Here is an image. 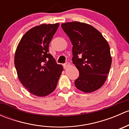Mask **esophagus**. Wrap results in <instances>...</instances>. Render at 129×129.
I'll return each mask as SVG.
<instances>
[{
    "instance_id": "esophagus-1",
    "label": "esophagus",
    "mask_w": 129,
    "mask_h": 129,
    "mask_svg": "<svg viewBox=\"0 0 129 129\" xmlns=\"http://www.w3.org/2000/svg\"><path fill=\"white\" fill-rule=\"evenodd\" d=\"M63 68L64 69L67 68V67H69L70 66V63L69 62H66V63H64V64L63 65Z\"/></svg>"
}]
</instances>
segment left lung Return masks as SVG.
<instances>
[{"label": "left lung", "mask_w": 129, "mask_h": 129, "mask_svg": "<svg viewBox=\"0 0 129 129\" xmlns=\"http://www.w3.org/2000/svg\"><path fill=\"white\" fill-rule=\"evenodd\" d=\"M61 26L72 42V62L79 71L75 87L85 93L99 89L112 63L107 41L99 31L85 23L72 22Z\"/></svg>", "instance_id": "8db88e82"}]
</instances>
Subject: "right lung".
<instances>
[{
  "mask_svg": "<svg viewBox=\"0 0 129 129\" xmlns=\"http://www.w3.org/2000/svg\"><path fill=\"white\" fill-rule=\"evenodd\" d=\"M59 24H41L27 31L15 50L14 63L20 82L33 95L45 97L54 92L63 69L49 53Z\"/></svg>",
  "mask_w": 129,
  "mask_h": 129,
  "instance_id": "right-lung-1",
  "label": "right lung"
}]
</instances>
